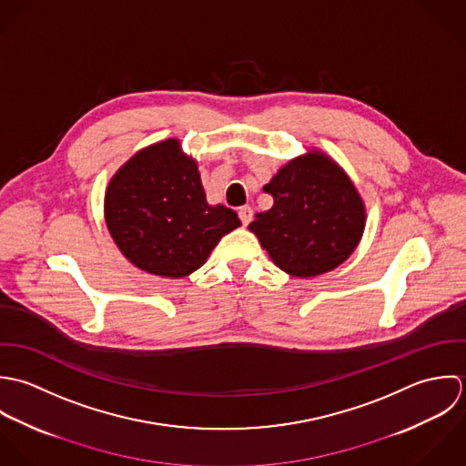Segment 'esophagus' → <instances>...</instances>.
<instances>
[{"label": "esophagus", "mask_w": 466, "mask_h": 466, "mask_svg": "<svg viewBox=\"0 0 466 466\" xmlns=\"http://www.w3.org/2000/svg\"><path fill=\"white\" fill-rule=\"evenodd\" d=\"M238 214H239V219H241L243 225H248L252 221V218H254V210L250 207H241L238 210Z\"/></svg>", "instance_id": "34e87169"}]
</instances>
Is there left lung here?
Wrapping results in <instances>:
<instances>
[{"mask_svg": "<svg viewBox=\"0 0 466 466\" xmlns=\"http://www.w3.org/2000/svg\"><path fill=\"white\" fill-rule=\"evenodd\" d=\"M263 188L274 196V205L258 212L248 228L288 276L328 274L359 247L366 203L329 155L308 149L286 162Z\"/></svg>", "mask_w": 466, "mask_h": 466, "instance_id": "8db88e82", "label": "left lung"}]
</instances>
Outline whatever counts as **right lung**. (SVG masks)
<instances>
[{
	"mask_svg": "<svg viewBox=\"0 0 466 466\" xmlns=\"http://www.w3.org/2000/svg\"><path fill=\"white\" fill-rule=\"evenodd\" d=\"M104 219L129 263L169 279L196 272L241 227L232 208L208 205L198 160L178 138L151 144L118 167L106 187Z\"/></svg>",
	"mask_w": 466,
	"mask_h": 466,
	"instance_id": "obj_1",
	"label": "right lung"
}]
</instances>
